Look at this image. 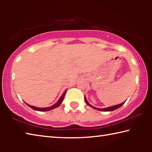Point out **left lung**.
<instances>
[{
	"label": "left lung",
	"instance_id": "1",
	"mask_svg": "<svg viewBox=\"0 0 152 152\" xmlns=\"http://www.w3.org/2000/svg\"><path fill=\"white\" fill-rule=\"evenodd\" d=\"M85 102H86V103L88 105V106L91 107H92V108H94V109H97V110H102V111H112V110H115V109H118V108L121 107L122 106V105H123V104L125 103V102H122L121 104H119L115 105V106H113V107H110L105 108V109H97V108H95V107H94L91 106V105L88 103V101H86V98H85Z\"/></svg>",
	"mask_w": 152,
	"mask_h": 152
}]
</instances>
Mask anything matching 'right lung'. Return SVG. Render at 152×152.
I'll return each instance as SVG.
<instances>
[{
  "label": "right lung",
  "instance_id": "add662e5",
  "mask_svg": "<svg viewBox=\"0 0 152 152\" xmlns=\"http://www.w3.org/2000/svg\"><path fill=\"white\" fill-rule=\"evenodd\" d=\"M66 91H67V90H66V91H64V94H62V96H61L60 97V99H59V101H58L57 102H56V103L55 104H53V105H52V106H51V107H47V108H37V107H33V106H31V105L28 104H27V103H26V104H27L29 107H31V109H33V110H37V111H48V110H52V109H55V108H57V107H58L59 106H60L61 102H62V101H63L64 96H65V94H66Z\"/></svg>",
  "mask_w": 152,
  "mask_h": 152
}]
</instances>
